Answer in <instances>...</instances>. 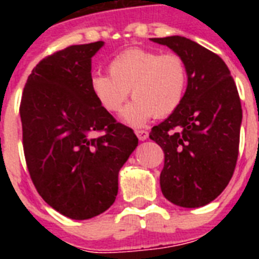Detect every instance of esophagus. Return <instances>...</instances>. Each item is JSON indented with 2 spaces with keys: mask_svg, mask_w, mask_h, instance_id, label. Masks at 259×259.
<instances>
[{
  "mask_svg": "<svg viewBox=\"0 0 259 259\" xmlns=\"http://www.w3.org/2000/svg\"><path fill=\"white\" fill-rule=\"evenodd\" d=\"M136 134H137V137L140 141H145L146 138L149 137V133L146 132V130H141V129H138L136 130Z\"/></svg>",
  "mask_w": 259,
  "mask_h": 259,
  "instance_id": "esophagus-1",
  "label": "esophagus"
}]
</instances>
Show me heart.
Listing matches in <instances>:
<instances>
[{"instance_id": "1", "label": "heart", "mask_w": 259, "mask_h": 259, "mask_svg": "<svg viewBox=\"0 0 259 259\" xmlns=\"http://www.w3.org/2000/svg\"><path fill=\"white\" fill-rule=\"evenodd\" d=\"M109 71L110 75L91 76V91L107 111L117 113L132 90L134 101L122 113V119L132 126H144L153 115L172 114L187 93L188 68L177 54L130 48L110 62Z\"/></svg>"}]
</instances>
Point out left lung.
Wrapping results in <instances>:
<instances>
[{"label": "left lung", "instance_id": "1", "mask_svg": "<svg viewBox=\"0 0 259 259\" xmlns=\"http://www.w3.org/2000/svg\"><path fill=\"white\" fill-rule=\"evenodd\" d=\"M184 59L187 93L149 134L164 150L162 195L173 204L197 208L217 199L237 165L241 99L229 67L217 54L181 36L152 38Z\"/></svg>", "mask_w": 259, "mask_h": 259}]
</instances>
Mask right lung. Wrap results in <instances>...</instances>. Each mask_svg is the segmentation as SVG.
Returning a JSON list of instances; mask_svg holds the SVG:
<instances>
[{"mask_svg": "<svg viewBox=\"0 0 259 259\" xmlns=\"http://www.w3.org/2000/svg\"><path fill=\"white\" fill-rule=\"evenodd\" d=\"M103 44L71 46L42 59L20 105L30 179L47 204L75 221L110 208L119 169L138 145L133 130L115 121L91 91V58Z\"/></svg>", "mask_w": 259, "mask_h": 259, "instance_id": "right-lung-1", "label": "right lung"}]
</instances>
